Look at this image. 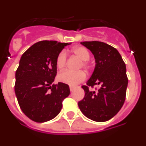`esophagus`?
<instances>
[{
  "label": "esophagus",
  "mask_w": 146,
  "mask_h": 146,
  "mask_svg": "<svg viewBox=\"0 0 146 146\" xmlns=\"http://www.w3.org/2000/svg\"><path fill=\"white\" fill-rule=\"evenodd\" d=\"M75 86H69V88H70V91H73L74 90V88H75Z\"/></svg>",
  "instance_id": "esophagus-1"
}]
</instances>
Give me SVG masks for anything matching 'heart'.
Listing matches in <instances>:
<instances>
[{
    "label": "heart",
    "mask_w": 146,
    "mask_h": 146,
    "mask_svg": "<svg viewBox=\"0 0 146 146\" xmlns=\"http://www.w3.org/2000/svg\"><path fill=\"white\" fill-rule=\"evenodd\" d=\"M72 52L79 58L82 61V66L85 68L88 67V60L90 58V52L84 47H76L72 49ZM66 63V52L63 50L58 55L56 58V66L59 69H63ZM58 79L60 82L66 83L69 86H76L86 79V74L82 71L72 72L70 70H65L60 72L58 76Z\"/></svg>",
    "instance_id": "b5f03b06"
}]
</instances>
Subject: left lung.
Segmentation results:
<instances>
[{"instance_id":"left-lung-1","label":"left lung","mask_w":146,"mask_h":146,"mask_svg":"<svg viewBox=\"0 0 146 146\" xmlns=\"http://www.w3.org/2000/svg\"><path fill=\"white\" fill-rule=\"evenodd\" d=\"M80 44L92 52L96 62L87 86L99 85L100 89L95 92L82 86L85 96L78 106L88 118L104 122L114 117L124 103L128 85L126 64L118 50L108 44L96 41Z\"/></svg>"}]
</instances>
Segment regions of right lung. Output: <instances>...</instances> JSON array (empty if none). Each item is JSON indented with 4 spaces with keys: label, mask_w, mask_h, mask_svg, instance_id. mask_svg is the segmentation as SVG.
<instances>
[{
    "label": "right lung",
    "mask_w": 146,
    "mask_h": 146,
    "mask_svg": "<svg viewBox=\"0 0 146 146\" xmlns=\"http://www.w3.org/2000/svg\"><path fill=\"white\" fill-rule=\"evenodd\" d=\"M69 44L42 41L22 55L15 73V91L22 111L32 121L42 123L57 116L62 102L70 94L67 84L52 85L57 74L58 55Z\"/></svg>",
    "instance_id": "obj_1"
}]
</instances>
